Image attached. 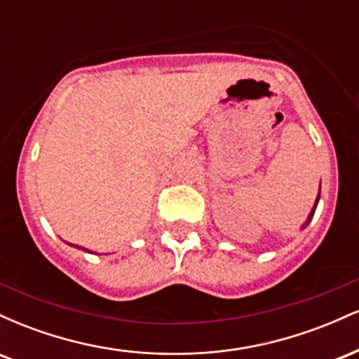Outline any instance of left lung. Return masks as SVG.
<instances>
[{
  "label": "left lung",
  "mask_w": 359,
  "mask_h": 359,
  "mask_svg": "<svg viewBox=\"0 0 359 359\" xmlns=\"http://www.w3.org/2000/svg\"><path fill=\"white\" fill-rule=\"evenodd\" d=\"M319 199H320V185H319V192H317V197H316V203H314V205H312L311 212H309V216H307V219H306V222H304L302 229H304V228H306V226L309 224V222H311V221H312V217H314V212H316V209H317V204H319Z\"/></svg>",
  "instance_id": "1"
}]
</instances>
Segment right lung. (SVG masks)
<instances>
[{
    "label": "right lung",
    "mask_w": 359,
    "mask_h": 359,
    "mask_svg": "<svg viewBox=\"0 0 359 359\" xmlns=\"http://www.w3.org/2000/svg\"><path fill=\"white\" fill-rule=\"evenodd\" d=\"M67 245H71V243H67ZM71 246H76V248H79L82 251H88V253H93V251H89L88 248H82V246H77V245H71Z\"/></svg>",
    "instance_id": "add662e5"
}]
</instances>
